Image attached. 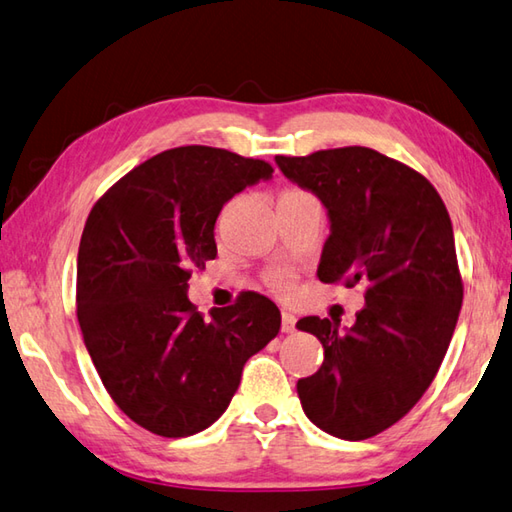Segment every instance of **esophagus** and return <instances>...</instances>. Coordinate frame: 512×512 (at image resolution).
Masks as SVG:
<instances>
[{"instance_id": "1", "label": "esophagus", "mask_w": 512, "mask_h": 512, "mask_svg": "<svg viewBox=\"0 0 512 512\" xmlns=\"http://www.w3.org/2000/svg\"><path fill=\"white\" fill-rule=\"evenodd\" d=\"M294 327H296V316L289 314V312H283V316H281V332L289 334V332H294Z\"/></svg>"}]
</instances>
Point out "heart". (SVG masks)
I'll return each instance as SVG.
<instances>
[{"label":"heart","mask_w":512,"mask_h":512,"mask_svg":"<svg viewBox=\"0 0 512 512\" xmlns=\"http://www.w3.org/2000/svg\"><path fill=\"white\" fill-rule=\"evenodd\" d=\"M283 194H296V189H287V191H283ZM272 287L276 289L278 294H289V289H292V283H289L285 276H274L272 278Z\"/></svg>","instance_id":"b5f03b06"}]
</instances>
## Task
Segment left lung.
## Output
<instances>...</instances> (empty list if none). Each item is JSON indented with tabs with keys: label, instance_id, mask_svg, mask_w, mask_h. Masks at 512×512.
I'll return each instance as SVG.
<instances>
[{
	"label": "left lung",
	"instance_id": "1",
	"mask_svg": "<svg viewBox=\"0 0 512 512\" xmlns=\"http://www.w3.org/2000/svg\"><path fill=\"white\" fill-rule=\"evenodd\" d=\"M276 165L330 216L318 278L365 285L350 330L318 316L296 323L325 350L318 372L298 379V399L327 435L370 439L423 397L455 332L464 281L448 209L426 176L368 147L276 156Z\"/></svg>",
	"mask_w": 512,
	"mask_h": 512
}]
</instances>
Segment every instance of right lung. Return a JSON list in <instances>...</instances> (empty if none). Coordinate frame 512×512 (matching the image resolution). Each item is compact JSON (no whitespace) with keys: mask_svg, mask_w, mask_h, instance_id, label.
<instances>
[{"mask_svg":"<svg viewBox=\"0 0 512 512\" xmlns=\"http://www.w3.org/2000/svg\"><path fill=\"white\" fill-rule=\"evenodd\" d=\"M272 173L227 149H169L115 182L86 218L75 301L84 345L115 406L153 435L209 428L249 356L281 330L263 294L243 292L211 318L187 298L191 272L218 254L220 209Z\"/></svg>","mask_w":512,"mask_h":512,"instance_id":"add662e5","label":"right lung"}]
</instances>
